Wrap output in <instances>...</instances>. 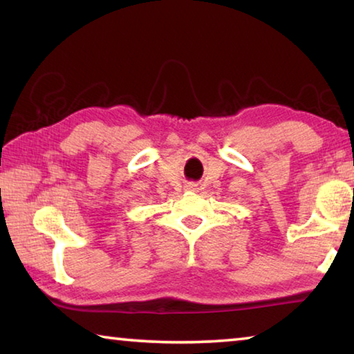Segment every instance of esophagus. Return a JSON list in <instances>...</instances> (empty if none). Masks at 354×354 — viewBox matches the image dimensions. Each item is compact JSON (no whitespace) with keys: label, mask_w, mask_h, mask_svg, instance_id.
I'll return each instance as SVG.
<instances>
[{"label":"esophagus","mask_w":354,"mask_h":354,"mask_svg":"<svg viewBox=\"0 0 354 354\" xmlns=\"http://www.w3.org/2000/svg\"><path fill=\"white\" fill-rule=\"evenodd\" d=\"M196 189H198V187H196V184H194V183H189L187 185H185V190H187V192H195Z\"/></svg>","instance_id":"34e87169"}]
</instances>
